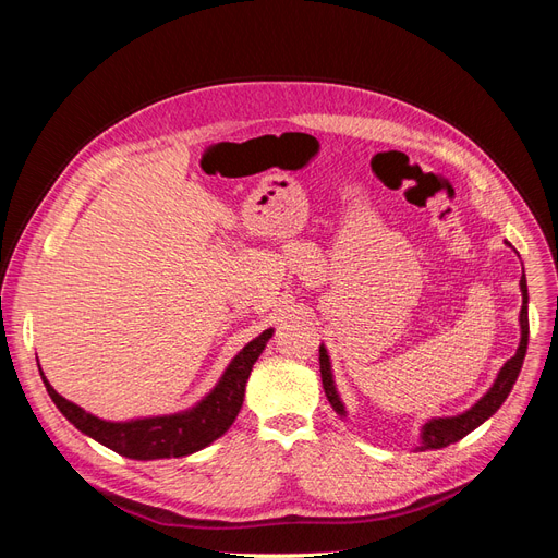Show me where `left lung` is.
Masks as SVG:
<instances>
[{
  "label": "left lung",
  "mask_w": 558,
  "mask_h": 558,
  "mask_svg": "<svg viewBox=\"0 0 558 558\" xmlns=\"http://www.w3.org/2000/svg\"><path fill=\"white\" fill-rule=\"evenodd\" d=\"M521 342L514 356L500 367L498 379L494 381V386L488 388L486 396L482 400L475 402V408H470L468 412L459 414V416H447V418H433L424 426V433H421V451L424 449H442L447 445L459 442L461 437H465L470 430H475L480 424L492 416L494 412H498L500 404L505 402V398L510 396L512 386L519 377V369L523 365V356H526V347H529V289H526V277H521ZM318 363H320V381H324V391L332 404V410L337 414H344V404L337 398L335 384H332V375H330V359L326 347H318Z\"/></svg>",
  "instance_id": "8db88e82"
}]
</instances>
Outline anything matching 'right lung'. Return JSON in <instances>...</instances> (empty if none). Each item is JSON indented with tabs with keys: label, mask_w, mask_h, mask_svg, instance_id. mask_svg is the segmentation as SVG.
Wrapping results in <instances>:
<instances>
[{
	"label": "right lung",
	"mask_w": 558,
	"mask_h": 558,
	"mask_svg": "<svg viewBox=\"0 0 558 558\" xmlns=\"http://www.w3.org/2000/svg\"><path fill=\"white\" fill-rule=\"evenodd\" d=\"M272 330H265L256 340L248 342L238 356L228 365L226 375L216 384L214 391L202 400L197 408L170 414V416H154V418H137L125 421V424H113V421H102L88 412H83L78 404L64 400L41 373L48 396L53 398L58 410L72 421V424L90 435L93 440L113 449L116 453L128 456L134 461H154V459H179L193 451L205 449L216 437H221L232 421L238 418L244 388L251 375L253 363L258 361Z\"/></svg>",
	"instance_id": "obj_1"
}]
</instances>
